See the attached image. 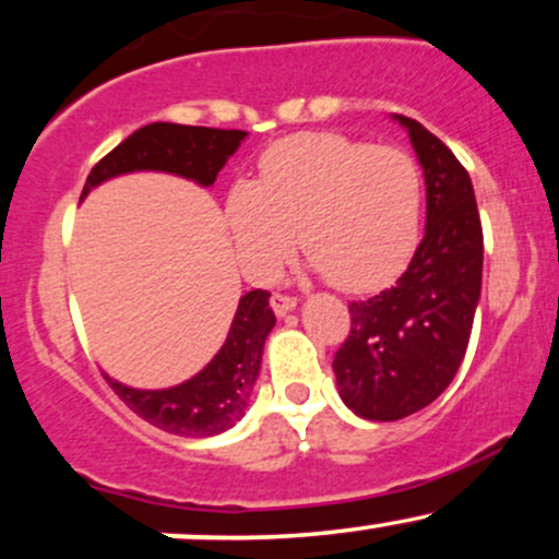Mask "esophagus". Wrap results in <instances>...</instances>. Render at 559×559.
<instances>
[{
	"label": "esophagus",
	"mask_w": 559,
	"mask_h": 559,
	"mask_svg": "<svg viewBox=\"0 0 559 559\" xmlns=\"http://www.w3.org/2000/svg\"><path fill=\"white\" fill-rule=\"evenodd\" d=\"M271 310L278 318H284L292 310H297V299L288 297V294H273V297H271Z\"/></svg>",
	"instance_id": "obj_1"
}]
</instances>
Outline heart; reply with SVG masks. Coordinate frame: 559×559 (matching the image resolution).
Wrapping results in <instances>:
<instances>
[{
	"label": "heart",
	"instance_id": "b5f03b06",
	"mask_svg": "<svg viewBox=\"0 0 559 559\" xmlns=\"http://www.w3.org/2000/svg\"><path fill=\"white\" fill-rule=\"evenodd\" d=\"M423 176L400 146L342 133H299L260 159V181L228 189L226 223L252 278H271L299 243L307 273L344 292H373L404 271L420 236Z\"/></svg>",
	"mask_w": 559,
	"mask_h": 559
}]
</instances>
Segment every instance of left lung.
<instances>
[{"label": "left lung", "mask_w": 559, "mask_h": 559, "mask_svg": "<svg viewBox=\"0 0 559 559\" xmlns=\"http://www.w3.org/2000/svg\"><path fill=\"white\" fill-rule=\"evenodd\" d=\"M407 131L426 178V234L394 286L352 301V331L333 357L338 396L365 420L428 407L452 383L480 299L484 230L467 170L418 120Z\"/></svg>", "instance_id": "obj_1"}]
</instances>
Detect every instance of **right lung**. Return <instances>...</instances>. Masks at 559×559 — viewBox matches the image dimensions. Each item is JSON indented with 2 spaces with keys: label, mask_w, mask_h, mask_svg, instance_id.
<instances>
[{
  "label": "right lung",
  "mask_w": 559,
  "mask_h": 559,
  "mask_svg": "<svg viewBox=\"0 0 559 559\" xmlns=\"http://www.w3.org/2000/svg\"><path fill=\"white\" fill-rule=\"evenodd\" d=\"M247 139V131H223V128L150 123L133 131L105 159L94 165L83 186L81 199L96 186L112 181L128 173H173L199 186H213L217 173L228 163ZM271 294L254 288L239 299L230 320L226 342L217 355L191 376L189 381L168 389H133L105 373L115 394L123 400L139 418L176 436H217L243 418L258 383L262 349L267 333L273 331L275 316L267 307Z\"/></svg>",
  "instance_id": "add662e5"
}]
</instances>
